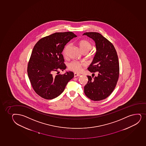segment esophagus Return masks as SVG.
<instances>
[{
    "instance_id": "obj_1",
    "label": "esophagus",
    "mask_w": 146,
    "mask_h": 146,
    "mask_svg": "<svg viewBox=\"0 0 146 146\" xmlns=\"http://www.w3.org/2000/svg\"><path fill=\"white\" fill-rule=\"evenodd\" d=\"M80 76V74H77V73H74V77L79 76Z\"/></svg>"
}]
</instances>
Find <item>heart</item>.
Wrapping results in <instances>:
<instances>
[{"instance_id":"b5f03b06","label":"heart","mask_w":146,"mask_h":146,"mask_svg":"<svg viewBox=\"0 0 146 146\" xmlns=\"http://www.w3.org/2000/svg\"><path fill=\"white\" fill-rule=\"evenodd\" d=\"M78 45L79 48L82 51L83 53H87L89 50H91L92 48V44L91 43L90 41L87 40H81L78 42ZM70 44H67L66 46L63 53L64 54H66V52L67 49L69 47ZM86 64L84 62H79L77 61H72L70 62L68 65V67L70 70L74 71L75 72H80L82 70L83 67H85Z\"/></svg>"}]
</instances>
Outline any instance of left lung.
<instances>
[{
  "instance_id": "left-lung-1",
  "label": "left lung",
  "mask_w": 146,
  "mask_h": 146,
  "mask_svg": "<svg viewBox=\"0 0 146 146\" xmlns=\"http://www.w3.org/2000/svg\"><path fill=\"white\" fill-rule=\"evenodd\" d=\"M83 35H87L96 43V55L88 69L90 72L98 74L94 78L88 76L84 92L92 100H102L111 94L117 84L119 74L117 54L112 44L100 34L89 32Z\"/></svg>"
}]
</instances>
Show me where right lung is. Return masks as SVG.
<instances>
[{
	"instance_id": "1",
	"label": "right lung",
	"mask_w": 146,
	"mask_h": 146,
	"mask_svg": "<svg viewBox=\"0 0 146 146\" xmlns=\"http://www.w3.org/2000/svg\"><path fill=\"white\" fill-rule=\"evenodd\" d=\"M76 36L71 32L55 33L41 39L34 46L27 72L34 91L44 99L60 95L74 77L70 71L55 76L54 72L66 69L62 52L66 44Z\"/></svg>"
}]
</instances>
